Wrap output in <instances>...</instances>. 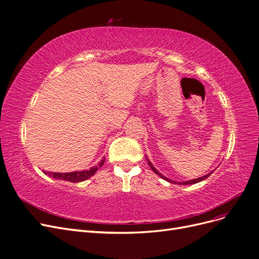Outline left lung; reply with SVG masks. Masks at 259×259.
Returning a JSON list of instances; mask_svg holds the SVG:
<instances>
[{"label": "left lung", "mask_w": 259, "mask_h": 259, "mask_svg": "<svg viewBox=\"0 0 259 259\" xmlns=\"http://www.w3.org/2000/svg\"><path fill=\"white\" fill-rule=\"evenodd\" d=\"M148 163H149V165H150V167L152 168V170L155 172V173H156V174H158L159 175V177L160 178H162L163 180H165V181H168V182H170V183H177V182H173V181H170V180H168L167 178H164L163 177V175H161L156 169H155L154 167H153V165H152V163L150 162V161H148ZM209 175H210V173H208V174H206V175H204V177H202V178H200V179H196V180H192V181H188V182H184V183H180L181 185H192V184H195V183H199V182H201V181H204L205 179H207L208 177H209Z\"/></svg>", "instance_id": "obj_1"}]
</instances>
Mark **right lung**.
Segmentation results:
<instances>
[{"mask_svg":"<svg viewBox=\"0 0 259 259\" xmlns=\"http://www.w3.org/2000/svg\"><path fill=\"white\" fill-rule=\"evenodd\" d=\"M105 159H103L100 163L99 167H102L104 164ZM99 167H94L91 168L90 170L87 171H78V172H71V173H49V175H52V178H55L58 180H64V181H68L71 183H77V182H82L89 178H91L92 175H95V173L97 172ZM47 174V172H45Z\"/></svg>","mask_w":259,"mask_h":259,"instance_id":"1","label":"right lung"}]
</instances>
